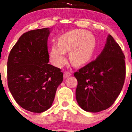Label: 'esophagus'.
Returning <instances> with one entry per match:
<instances>
[{"instance_id":"esophagus-1","label":"esophagus","mask_w":132,"mask_h":132,"mask_svg":"<svg viewBox=\"0 0 132 132\" xmlns=\"http://www.w3.org/2000/svg\"><path fill=\"white\" fill-rule=\"evenodd\" d=\"M71 73H69V72H68V71L64 72V74H63L64 78H67V77H69L71 76Z\"/></svg>"}]
</instances>
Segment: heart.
I'll use <instances>...</instances> for the list:
<instances>
[{
    "mask_svg": "<svg viewBox=\"0 0 132 132\" xmlns=\"http://www.w3.org/2000/svg\"><path fill=\"white\" fill-rule=\"evenodd\" d=\"M96 38L88 31L75 30L61 36L59 44L52 45L50 52L51 60L56 66L65 63L66 52L71 50L70 58L75 65L87 63L93 57L96 49Z\"/></svg>",
    "mask_w": 132,
    "mask_h": 132,
    "instance_id": "heart-1",
    "label": "heart"
}]
</instances>
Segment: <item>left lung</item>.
I'll list each match as a JSON object with an SVG mask.
<instances>
[{
  "instance_id": "1",
  "label": "left lung",
  "mask_w": 132,
  "mask_h": 132,
  "mask_svg": "<svg viewBox=\"0 0 132 132\" xmlns=\"http://www.w3.org/2000/svg\"><path fill=\"white\" fill-rule=\"evenodd\" d=\"M74 76L78 81L77 101L82 110L98 112L112 105L123 87L126 66L125 56L111 35L97 58Z\"/></svg>"
}]
</instances>
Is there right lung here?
I'll list each match as a JSON object with an SVG mask.
<instances>
[{"instance_id": "obj_1", "label": "right lung", "mask_w": 132, "mask_h": 132, "mask_svg": "<svg viewBox=\"0 0 132 132\" xmlns=\"http://www.w3.org/2000/svg\"><path fill=\"white\" fill-rule=\"evenodd\" d=\"M49 28L23 34L11 50L7 62L8 86L24 109L41 113L52 106L63 81L60 69L48 64Z\"/></svg>"}]
</instances>
